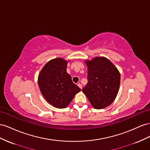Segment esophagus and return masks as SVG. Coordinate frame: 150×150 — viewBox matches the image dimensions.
I'll return each instance as SVG.
<instances>
[{"label":"esophagus","instance_id":"34e87169","mask_svg":"<svg viewBox=\"0 0 150 150\" xmlns=\"http://www.w3.org/2000/svg\"><path fill=\"white\" fill-rule=\"evenodd\" d=\"M77 85L79 86V87H80L81 89H82V84H80V83H79L77 84Z\"/></svg>","mask_w":150,"mask_h":150}]
</instances>
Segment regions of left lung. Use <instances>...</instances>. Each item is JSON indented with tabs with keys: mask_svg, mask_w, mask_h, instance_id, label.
Instances as JSON below:
<instances>
[{
	"mask_svg": "<svg viewBox=\"0 0 150 150\" xmlns=\"http://www.w3.org/2000/svg\"><path fill=\"white\" fill-rule=\"evenodd\" d=\"M85 63L87 66L88 82L82 91L94 108L104 109L112 104L117 95L120 73L105 57H96Z\"/></svg>",
	"mask_w": 150,
	"mask_h": 150,
	"instance_id": "left-lung-1",
	"label": "left lung"
}]
</instances>
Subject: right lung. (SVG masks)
Instances as JSON below:
<instances>
[{
	"label": "right lung",
	"instance_id": "add662e5",
	"mask_svg": "<svg viewBox=\"0 0 150 150\" xmlns=\"http://www.w3.org/2000/svg\"><path fill=\"white\" fill-rule=\"evenodd\" d=\"M68 62L61 58L46 63L38 75L40 91L49 104L58 109L65 108L81 89L67 74Z\"/></svg>",
	"mask_w": 150,
	"mask_h": 150
}]
</instances>
